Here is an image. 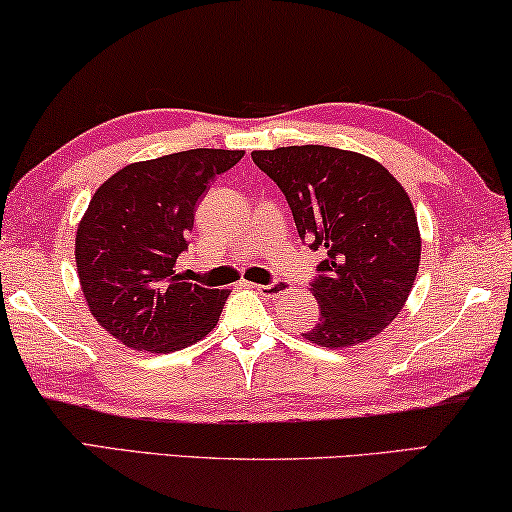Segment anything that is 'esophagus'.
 I'll use <instances>...</instances> for the list:
<instances>
[{
	"label": "esophagus",
	"instance_id": "34e87169",
	"mask_svg": "<svg viewBox=\"0 0 512 512\" xmlns=\"http://www.w3.org/2000/svg\"><path fill=\"white\" fill-rule=\"evenodd\" d=\"M259 294H264V296H269V298H275V296H285V294H289L291 289V282H287V280H273V282H269V285H253Z\"/></svg>",
	"mask_w": 512,
	"mask_h": 512
}]
</instances>
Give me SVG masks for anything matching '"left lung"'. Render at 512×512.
Listing matches in <instances>:
<instances>
[{
    "mask_svg": "<svg viewBox=\"0 0 512 512\" xmlns=\"http://www.w3.org/2000/svg\"><path fill=\"white\" fill-rule=\"evenodd\" d=\"M253 161L285 193L298 237L328 255L310 285L321 310L305 339L344 348L380 335L419 271L417 214L403 186L376 159L326 145L255 150Z\"/></svg>",
    "mask_w": 512,
    "mask_h": 512,
    "instance_id": "1",
    "label": "left lung"
}]
</instances>
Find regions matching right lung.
I'll use <instances>...</instances> for the list:
<instances>
[{"mask_svg":"<svg viewBox=\"0 0 512 512\" xmlns=\"http://www.w3.org/2000/svg\"><path fill=\"white\" fill-rule=\"evenodd\" d=\"M243 150H186L129 164L93 193L77 227L79 285L95 321L134 351L173 353L218 323L230 291L175 273L198 200Z\"/></svg>","mask_w":512,"mask_h":512,"instance_id":"right-lung-1","label":"right lung"}]
</instances>
